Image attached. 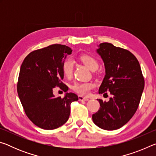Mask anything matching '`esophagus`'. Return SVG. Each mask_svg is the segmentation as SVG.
Returning a JSON list of instances; mask_svg holds the SVG:
<instances>
[{"label":"esophagus","instance_id":"obj_1","mask_svg":"<svg viewBox=\"0 0 156 156\" xmlns=\"http://www.w3.org/2000/svg\"><path fill=\"white\" fill-rule=\"evenodd\" d=\"M78 100H80V101H83V100H84V101H87V100H89V98H88L83 97L82 96H78Z\"/></svg>","mask_w":156,"mask_h":156}]
</instances>
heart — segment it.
Here are the masks:
<instances>
[{
	"label": "heart",
	"mask_w": 156,
	"mask_h": 156,
	"mask_svg": "<svg viewBox=\"0 0 156 156\" xmlns=\"http://www.w3.org/2000/svg\"><path fill=\"white\" fill-rule=\"evenodd\" d=\"M81 61L89 70L94 72L98 68V62L92 56L88 55H83L80 57ZM74 62L72 58H68L65 60L62 65V72L65 77L70 78L73 74ZM95 84L93 83H75L73 84L72 89L76 93L83 96H87L89 94L91 89L94 87Z\"/></svg>",
	"instance_id": "b5f03b06"
}]
</instances>
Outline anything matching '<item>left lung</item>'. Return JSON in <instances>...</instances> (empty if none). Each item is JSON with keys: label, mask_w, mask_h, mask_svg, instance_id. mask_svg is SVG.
<instances>
[{"label": "left lung", "mask_w": 156, "mask_h": 156, "mask_svg": "<svg viewBox=\"0 0 156 156\" xmlns=\"http://www.w3.org/2000/svg\"><path fill=\"white\" fill-rule=\"evenodd\" d=\"M96 52L103 60L105 76L99 94L110 91L108 102L98 99V112L92 115L93 122L105 130L118 129L127 123L136 113L144 87L140 65L133 54L109 43H100Z\"/></svg>", "instance_id": "left-lung-1"}]
</instances>
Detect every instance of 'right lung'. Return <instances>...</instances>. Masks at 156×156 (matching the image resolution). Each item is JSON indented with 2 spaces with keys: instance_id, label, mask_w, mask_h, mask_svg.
<instances>
[{
  "instance_id": "add662e5",
  "label": "right lung",
  "mask_w": 156,
  "mask_h": 156,
  "mask_svg": "<svg viewBox=\"0 0 156 156\" xmlns=\"http://www.w3.org/2000/svg\"><path fill=\"white\" fill-rule=\"evenodd\" d=\"M72 52L66 45L52 44L31 52L21 65L18 97L29 119L41 129L52 130L64 125L69 117L71 103L78 100L73 93H66L64 98L53 94L56 87L68 90L61 82L62 65Z\"/></svg>"
}]
</instances>
